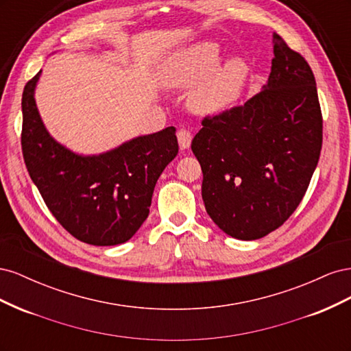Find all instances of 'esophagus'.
I'll return each mask as SVG.
<instances>
[{"mask_svg":"<svg viewBox=\"0 0 351 351\" xmlns=\"http://www.w3.org/2000/svg\"><path fill=\"white\" fill-rule=\"evenodd\" d=\"M192 133H190L189 130H186V129H180L178 132H177V139H178V145H180V147H182L183 151H186V149H189L190 147V143H192Z\"/></svg>","mask_w":351,"mask_h":351,"instance_id":"obj_1","label":"esophagus"}]
</instances>
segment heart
Instances as JSON below:
<instances>
[{"mask_svg":"<svg viewBox=\"0 0 351 351\" xmlns=\"http://www.w3.org/2000/svg\"><path fill=\"white\" fill-rule=\"evenodd\" d=\"M221 49L215 42H196L169 54L158 67V77L165 88H195L189 105L202 114L224 111L234 105L246 89L250 67L240 57L218 62Z\"/></svg>","mask_w":351,"mask_h":351,"instance_id":"heart-1","label":"heart"}]
</instances>
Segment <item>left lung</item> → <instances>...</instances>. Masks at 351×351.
Returning <instances> with one entry per match:
<instances>
[{
  "label": "left lung",
  "instance_id": "obj_1",
  "mask_svg": "<svg viewBox=\"0 0 351 351\" xmlns=\"http://www.w3.org/2000/svg\"><path fill=\"white\" fill-rule=\"evenodd\" d=\"M267 84L243 107L202 121L192 151L212 221L239 240L277 230L302 202L319 161L322 114L306 60L272 35Z\"/></svg>",
  "mask_w": 351,
  "mask_h": 351
}]
</instances>
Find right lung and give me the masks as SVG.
Wrapping results in <instances>:
<instances>
[{
	"mask_svg": "<svg viewBox=\"0 0 351 351\" xmlns=\"http://www.w3.org/2000/svg\"><path fill=\"white\" fill-rule=\"evenodd\" d=\"M40 73L26 83L22 98V149L32 182L73 237L93 246L125 243L149 215L158 178L178 154L176 127L98 155L74 152L40 119L35 101Z\"/></svg>",
	"mask_w": 351,
	"mask_h": 351,
	"instance_id": "right-lung-1",
	"label": "right lung"
}]
</instances>
